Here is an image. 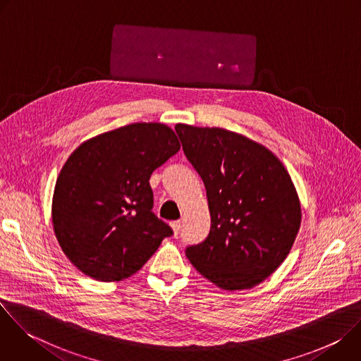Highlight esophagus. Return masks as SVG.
I'll list each match as a JSON object with an SVG mask.
<instances>
[{
    "instance_id": "obj_1",
    "label": "esophagus",
    "mask_w": 361,
    "mask_h": 361,
    "mask_svg": "<svg viewBox=\"0 0 361 361\" xmlns=\"http://www.w3.org/2000/svg\"><path fill=\"white\" fill-rule=\"evenodd\" d=\"M170 226H171V228H173L174 235L177 237V235H178V233H180V230H181V221H180V220H177V221H171V223H170Z\"/></svg>"
}]
</instances>
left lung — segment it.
Masks as SVG:
<instances>
[{
	"instance_id": "obj_1",
	"label": "left lung",
	"mask_w": 361,
	"mask_h": 361,
	"mask_svg": "<svg viewBox=\"0 0 361 361\" xmlns=\"http://www.w3.org/2000/svg\"><path fill=\"white\" fill-rule=\"evenodd\" d=\"M188 161L207 190L210 234L185 250L205 279L228 291L252 288L288 255L301 223L295 187L264 145L219 127L177 124Z\"/></svg>"
}]
</instances>
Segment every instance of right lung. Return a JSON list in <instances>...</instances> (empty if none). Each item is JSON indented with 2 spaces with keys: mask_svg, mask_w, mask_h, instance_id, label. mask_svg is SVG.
Returning <instances> with one entry per match:
<instances>
[{
  "mask_svg": "<svg viewBox=\"0 0 361 361\" xmlns=\"http://www.w3.org/2000/svg\"><path fill=\"white\" fill-rule=\"evenodd\" d=\"M180 149L160 123H134L84 141L53 195L54 233L70 262L98 281L135 274L173 234L151 212L149 177Z\"/></svg>",
  "mask_w": 361,
  "mask_h": 361,
  "instance_id": "add662e5",
  "label": "right lung"
}]
</instances>
